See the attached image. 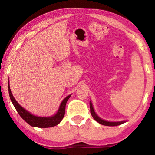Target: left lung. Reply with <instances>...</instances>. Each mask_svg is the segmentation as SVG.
<instances>
[{
	"mask_svg": "<svg viewBox=\"0 0 155 155\" xmlns=\"http://www.w3.org/2000/svg\"><path fill=\"white\" fill-rule=\"evenodd\" d=\"M90 112L91 114H92V117L94 118V119L97 121L99 124L101 125H104V126H119V125L124 124L125 121H120V122H109V121H106V120H104L102 119H101L98 116L95 114V112L94 111V109H93L92 102H90Z\"/></svg>",
	"mask_w": 155,
	"mask_h": 155,
	"instance_id": "8db88e82",
	"label": "left lung"
}]
</instances>
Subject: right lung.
<instances>
[{
    "mask_svg": "<svg viewBox=\"0 0 155 155\" xmlns=\"http://www.w3.org/2000/svg\"><path fill=\"white\" fill-rule=\"evenodd\" d=\"M8 91H9L10 98L11 99L12 103L13 104L15 108L18 112V114H20V116L31 126L37 127V128H51V127H54L58 125L64 117L65 105H66L67 101L71 96V95H69L66 98L63 99L58 112L55 116H51V117H37V116L29 113L17 102V101L12 96L11 91H10V85H8Z\"/></svg>",
    "mask_w": 155,
    "mask_h": 155,
    "instance_id": "1",
    "label": "right lung"
}]
</instances>
